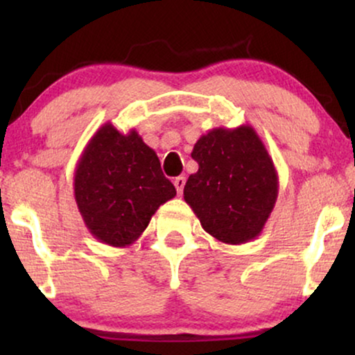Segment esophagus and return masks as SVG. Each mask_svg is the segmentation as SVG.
<instances>
[{"instance_id": "34e87169", "label": "esophagus", "mask_w": 355, "mask_h": 355, "mask_svg": "<svg viewBox=\"0 0 355 355\" xmlns=\"http://www.w3.org/2000/svg\"><path fill=\"white\" fill-rule=\"evenodd\" d=\"M184 186H186V176H178L176 179H174V187H176L179 196L182 193Z\"/></svg>"}]
</instances>
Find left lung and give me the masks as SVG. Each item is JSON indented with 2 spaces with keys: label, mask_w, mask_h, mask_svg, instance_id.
Instances as JSON below:
<instances>
[{
  "label": "left lung",
  "mask_w": 355,
  "mask_h": 355,
  "mask_svg": "<svg viewBox=\"0 0 355 355\" xmlns=\"http://www.w3.org/2000/svg\"><path fill=\"white\" fill-rule=\"evenodd\" d=\"M198 171L184 186V200L203 230L220 242L245 244L263 231L278 198V173L249 124L208 130L193 145Z\"/></svg>",
  "instance_id": "obj_1"
}]
</instances>
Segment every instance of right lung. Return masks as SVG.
I'll use <instances>...</instances> for the list:
<instances>
[{"label": "right lung", "instance_id": "add662e5", "mask_svg": "<svg viewBox=\"0 0 355 355\" xmlns=\"http://www.w3.org/2000/svg\"><path fill=\"white\" fill-rule=\"evenodd\" d=\"M174 196L157 153L135 129L123 134L103 124L77 162V208L90 234L106 245L134 244L159 205Z\"/></svg>", "mask_w": 355, "mask_h": 355}]
</instances>
